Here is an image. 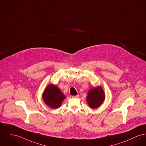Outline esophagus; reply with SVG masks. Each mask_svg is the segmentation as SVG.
Returning a JSON list of instances; mask_svg holds the SVG:
<instances>
[{
	"mask_svg": "<svg viewBox=\"0 0 146 146\" xmlns=\"http://www.w3.org/2000/svg\"><path fill=\"white\" fill-rule=\"evenodd\" d=\"M72 98H77L79 97V95H74V96H72Z\"/></svg>",
	"mask_w": 146,
	"mask_h": 146,
	"instance_id": "34e87169",
	"label": "esophagus"
}]
</instances>
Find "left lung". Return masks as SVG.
Here are the masks:
<instances>
[{"mask_svg":"<svg viewBox=\"0 0 146 146\" xmlns=\"http://www.w3.org/2000/svg\"><path fill=\"white\" fill-rule=\"evenodd\" d=\"M105 95L102 88L98 86L89 90L86 100L91 108L96 109L103 103Z\"/></svg>","mask_w":146,"mask_h":146,"instance_id":"1","label":"left lung"}]
</instances>
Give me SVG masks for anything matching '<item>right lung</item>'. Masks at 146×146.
<instances>
[{"label":"right lung","instance_id":"right-lung-1","mask_svg":"<svg viewBox=\"0 0 146 146\" xmlns=\"http://www.w3.org/2000/svg\"><path fill=\"white\" fill-rule=\"evenodd\" d=\"M44 102L53 109L60 108L66 96L62 93L60 89L54 85H49L43 92Z\"/></svg>","mask_w":146,"mask_h":146}]
</instances>
